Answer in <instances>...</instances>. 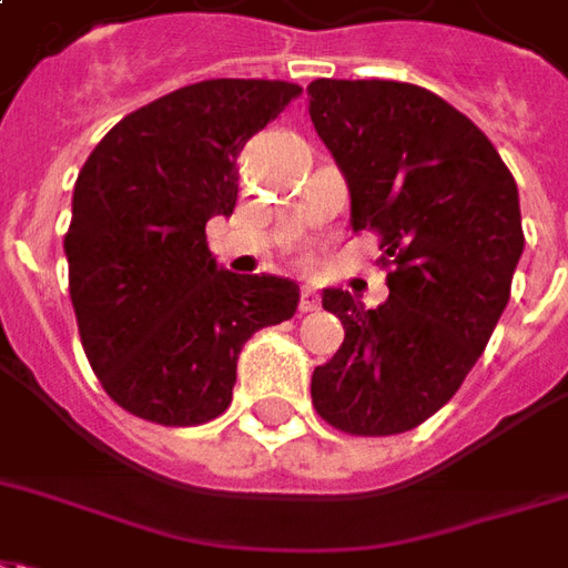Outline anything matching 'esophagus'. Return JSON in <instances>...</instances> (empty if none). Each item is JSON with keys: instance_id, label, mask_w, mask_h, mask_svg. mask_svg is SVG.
<instances>
[{"instance_id": "obj_1", "label": "esophagus", "mask_w": 568, "mask_h": 568, "mask_svg": "<svg viewBox=\"0 0 568 568\" xmlns=\"http://www.w3.org/2000/svg\"><path fill=\"white\" fill-rule=\"evenodd\" d=\"M320 308V293L314 287H302L300 296V311L302 314H311V311Z\"/></svg>"}]
</instances>
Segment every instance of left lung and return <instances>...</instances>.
I'll use <instances>...</instances> for the list:
<instances>
[{
    "label": "left lung",
    "instance_id": "left-lung-1",
    "mask_svg": "<svg viewBox=\"0 0 568 568\" xmlns=\"http://www.w3.org/2000/svg\"><path fill=\"white\" fill-rule=\"evenodd\" d=\"M308 113L349 187L353 233L381 236L389 300L323 290L344 344L314 368L332 428L389 437L434 416L470 374L521 260L518 185L491 140L440 95L395 80H314Z\"/></svg>",
    "mask_w": 568,
    "mask_h": 568
}]
</instances>
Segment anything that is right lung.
I'll return each instance as SVG.
<instances>
[{
	"instance_id": "right-lung-1",
	"label": "right lung",
	"mask_w": 568,
	"mask_h": 568,
	"mask_svg": "<svg viewBox=\"0 0 568 568\" xmlns=\"http://www.w3.org/2000/svg\"><path fill=\"white\" fill-rule=\"evenodd\" d=\"M300 95L284 80L191 83L128 113L87 158L68 290L89 365L122 410L182 428L215 419L245 341L296 314L300 284L221 268L206 221L233 215L239 152Z\"/></svg>"
}]
</instances>
